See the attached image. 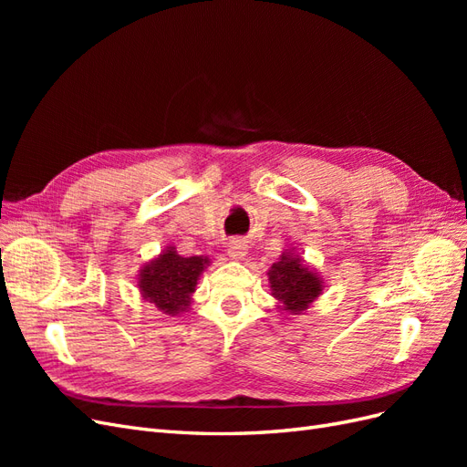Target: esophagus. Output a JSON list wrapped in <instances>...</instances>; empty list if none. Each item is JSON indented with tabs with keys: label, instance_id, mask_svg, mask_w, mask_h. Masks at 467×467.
Returning <instances> with one entry per match:
<instances>
[{
	"label": "esophagus",
	"instance_id": "1",
	"mask_svg": "<svg viewBox=\"0 0 467 467\" xmlns=\"http://www.w3.org/2000/svg\"><path fill=\"white\" fill-rule=\"evenodd\" d=\"M228 255L235 261L244 259L247 255V244L245 239H232V242L228 244Z\"/></svg>",
	"mask_w": 467,
	"mask_h": 467
}]
</instances>
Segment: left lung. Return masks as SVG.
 Segmentation results:
<instances>
[{"label":"left lung","mask_w":467,"mask_h":467,"mask_svg":"<svg viewBox=\"0 0 467 467\" xmlns=\"http://www.w3.org/2000/svg\"><path fill=\"white\" fill-rule=\"evenodd\" d=\"M266 276L276 307L290 316H302L323 294V278L294 249L282 251Z\"/></svg>","instance_id":"left-lung-1"}]
</instances>
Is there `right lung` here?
<instances>
[{
	"label": "right lung",
	"instance_id": "1",
	"mask_svg": "<svg viewBox=\"0 0 467 467\" xmlns=\"http://www.w3.org/2000/svg\"><path fill=\"white\" fill-rule=\"evenodd\" d=\"M210 265L204 255L181 257L175 247H165L158 257L148 261L138 273V288L142 298L165 316L185 314L201 275Z\"/></svg>",
	"mask_w": 467,
	"mask_h": 467
}]
</instances>
